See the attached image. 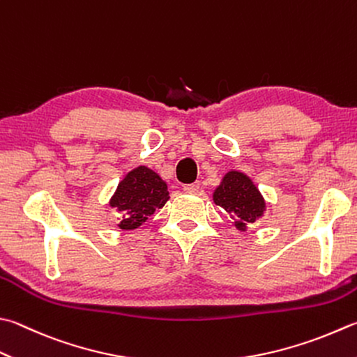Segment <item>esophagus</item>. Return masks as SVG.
Instances as JSON below:
<instances>
[{
    "label": "esophagus",
    "instance_id": "1",
    "mask_svg": "<svg viewBox=\"0 0 357 357\" xmlns=\"http://www.w3.org/2000/svg\"><path fill=\"white\" fill-rule=\"evenodd\" d=\"M183 191L186 194H196L199 191V185L197 183H191V185H183Z\"/></svg>",
    "mask_w": 357,
    "mask_h": 357
}]
</instances>
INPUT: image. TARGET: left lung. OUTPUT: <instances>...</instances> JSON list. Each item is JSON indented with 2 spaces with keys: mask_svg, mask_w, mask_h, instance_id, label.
<instances>
[{
  "mask_svg": "<svg viewBox=\"0 0 357 357\" xmlns=\"http://www.w3.org/2000/svg\"><path fill=\"white\" fill-rule=\"evenodd\" d=\"M214 202L230 214L239 230L253 224L264 211V200L257 186L247 176L236 171L228 172L222 180L220 186L214 191Z\"/></svg>",
  "mask_w": 357,
  "mask_h": 357,
  "instance_id": "8db88e82",
  "label": "left lung"
}]
</instances>
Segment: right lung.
<instances>
[{
	"mask_svg": "<svg viewBox=\"0 0 357 357\" xmlns=\"http://www.w3.org/2000/svg\"><path fill=\"white\" fill-rule=\"evenodd\" d=\"M167 194L166 183L153 171L144 166L130 171L110 200V205L119 213V228L133 230L144 224L157 208L166 204Z\"/></svg>",
	"mask_w": 357,
	"mask_h": 357,
	"instance_id": "right-lung-1",
	"label": "right lung"
}]
</instances>
